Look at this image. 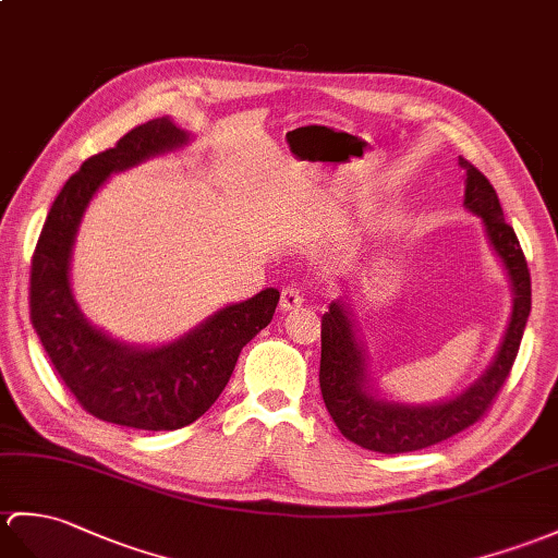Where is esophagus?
<instances>
[{"label": "esophagus", "instance_id": "esophagus-1", "mask_svg": "<svg viewBox=\"0 0 558 558\" xmlns=\"http://www.w3.org/2000/svg\"><path fill=\"white\" fill-rule=\"evenodd\" d=\"M302 304H304V294L300 288H296V284H288V288H282V292H280V308L282 311H292Z\"/></svg>", "mask_w": 558, "mask_h": 558}]
</instances>
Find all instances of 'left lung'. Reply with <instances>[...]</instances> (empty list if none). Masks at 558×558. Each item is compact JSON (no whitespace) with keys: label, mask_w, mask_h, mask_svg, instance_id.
Returning a JSON list of instances; mask_svg holds the SVG:
<instances>
[{"label":"left lung","mask_w":558,"mask_h":558,"mask_svg":"<svg viewBox=\"0 0 558 558\" xmlns=\"http://www.w3.org/2000/svg\"><path fill=\"white\" fill-rule=\"evenodd\" d=\"M465 173L463 206L483 218L492 250L501 258L513 292L509 328L489 368L457 397L435 404H399L371 392L366 349L344 302H332L320 318V395L340 433L364 449L404 454L425 449L481 421L507 383L530 316V270L513 228L504 220L495 187L459 157Z\"/></svg>","instance_id":"1"}]
</instances>
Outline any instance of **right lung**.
<instances>
[{
    "label": "right lung",
    "instance_id": "obj_1",
    "mask_svg": "<svg viewBox=\"0 0 558 558\" xmlns=\"http://www.w3.org/2000/svg\"><path fill=\"white\" fill-rule=\"evenodd\" d=\"M190 133L161 116L89 157L51 204L31 266V320L61 383L95 418L135 430H178L204 416L235 371L242 347L276 314L266 288L161 347H133L89 326L71 290V254L83 214L111 173L185 147Z\"/></svg>",
    "mask_w": 558,
    "mask_h": 558
}]
</instances>
